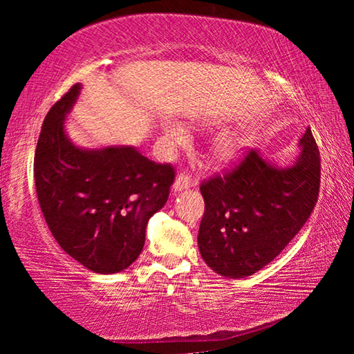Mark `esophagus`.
Listing matches in <instances>:
<instances>
[{"label":"esophagus","instance_id":"esophagus-1","mask_svg":"<svg viewBox=\"0 0 354 354\" xmlns=\"http://www.w3.org/2000/svg\"><path fill=\"white\" fill-rule=\"evenodd\" d=\"M190 184H192V178H190L189 173H185V171L179 173L176 179H175V183H173V190H175V192L185 190V189L190 187Z\"/></svg>","mask_w":354,"mask_h":354}]
</instances>
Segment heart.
Returning <instances> with one entry per match:
<instances>
[{"instance_id": "b5f03b06", "label": "heart", "mask_w": 354, "mask_h": 354, "mask_svg": "<svg viewBox=\"0 0 354 354\" xmlns=\"http://www.w3.org/2000/svg\"><path fill=\"white\" fill-rule=\"evenodd\" d=\"M171 136L175 137L178 136L176 131H171ZM239 148H241V145H239V142L236 139H231V137H226V139H221L217 147H215V154L218 156L220 159L223 160H230L234 158V156L237 154Z\"/></svg>"}]
</instances>
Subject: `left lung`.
I'll return each instance as SVG.
<instances>
[{"instance_id":"left-lung-1","label":"left lung","mask_w":354,"mask_h":354,"mask_svg":"<svg viewBox=\"0 0 354 354\" xmlns=\"http://www.w3.org/2000/svg\"><path fill=\"white\" fill-rule=\"evenodd\" d=\"M292 167L279 169L256 149L200 185L205 215L198 248L221 277L245 278L272 262L306 223L319 198L320 151L310 128Z\"/></svg>"}]
</instances>
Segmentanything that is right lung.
<instances>
[{
    "label": "right lung",
    "mask_w": 354,
    "mask_h": 354,
    "mask_svg": "<svg viewBox=\"0 0 354 354\" xmlns=\"http://www.w3.org/2000/svg\"><path fill=\"white\" fill-rule=\"evenodd\" d=\"M80 91L75 84L46 113L34 156L35 190L65 253L95 273H117L142 253L147 223L169 200L175 169L133 147L73 145L64 120Z\"/></svg>",
    "instance_id": "1"
}]
</instances>
